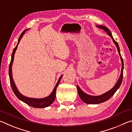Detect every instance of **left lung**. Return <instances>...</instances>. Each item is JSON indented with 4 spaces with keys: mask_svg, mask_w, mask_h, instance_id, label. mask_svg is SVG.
Segmentation results:
<instances>
[{
    "mask_svg": "<svg viewBox=\"0 0 132 132\" xmlns=\"http://www.w3.org/2000/svg\"><path fill=\"white\" fill-rule=\"evenodd\" d=\"M98 27H99L100 28L104 30L105 32H106L107 34H108L109 36L111 37V38L112 39L113 42H114L115 44L117 46V48L118 49V53L120 55V59H121V61H122V70H121V73H120V76L118 79V81L116 84L115 85V86L113 87L108 91V92H106L105 93L101 95H99V96H92V95H90L84 93V92H82V91H81V89L79 88V87L77 86V91H78V94L80 96V98H81V100L83 102H84L86 104H98L100 103H102V102H105L107 100H108L109 98H111L114 94L115 93L116 91H117L118 88H119V87L121 84L122 82V80H123V59L121 56V55H120V49L119 47V45H118V44L117 43V42H116L115 41V39H113V38L112 35V34L110 30L109 29L106 27L103 26H97Z\"/></svg>",
    "mask_w": 132,
    "mask_h": 132,
    "instance_id": "1",
    "label": "left lung"
}]
</instances>
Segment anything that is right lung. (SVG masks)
Returning <instances> with one entry per match:
<instances>
[{"label":"right lung","instance_id":"right-lung-1","mask_svg":"<svg viewBox=\"0 0 132 132\" xmlns=\"http://www.w3.org/2000/svg\"><path fill=\"white\" fill-rule=\"evenodd\" d=\"M27 30H28V29H26V30H24L23 32L21 33V34L20 35V36L19 38V41H18L17 46H15L13 51L12 59H11V61L9 64V78H10V82L11 87H12V88L13 91V92H14V94L16 95V97L19 98V100H20L21 101H23L24 102H25L26 104L32 107H34V108H45V107H47L48 106H50V105L52 104L53 103V102L54 101V100L55 99V97H56V91L57 87L58 86V85H59L60 81H61L62 75L59 77V79L58 80L57 83L56 84V86L55 87L54 89H53L52 93H51V94L47 97L41 98V99L28 98L23 95L21 93H20L19 91H18L16 86H15V85L14 84V82L13 81V79L12 66L13 62V60H14V53L17 48L18 44H19V42L21 40V38H22V37L23 36V35L24 34V33H25L26 31H27Z\"/></svg>","mask_w":132,"mask_h":132}]
</instances>
